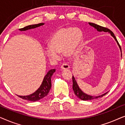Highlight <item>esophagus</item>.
<instances>
[{"mask_svg": "<svg viewBox=\"0 0 125 125\" xmlns=\"http://www.w3.org/2000/svg\"><path fill=\"white\" fill-rule=\"evenodd\" d=\"M61 70H65V69H69L70 66L68 64H63L61 66Z\"/></svg>", "mask_w": 125, "mask_h": 125, "instance_id": "34e87169", "label": "esophagus"}]
</instances>
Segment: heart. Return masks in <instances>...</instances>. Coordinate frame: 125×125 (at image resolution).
<instances>
[{"label": "heart", "mask_w": 125, "mask_h": 125, "mask_svg": "<svg viewBox=\"0 0 125 125\" xmlns=\"http://www.w3.org/2000/svg\"><path fill=\"white\" fill-rule=\"evenodd\" d=\"M83 39V32L78 28L62 27L56 31L51 37L49 46L45 48V53L53 60L60 59V53L66 57L74 56Z\"/></svg>", "instance_id": "obj_1"}]
</instances>
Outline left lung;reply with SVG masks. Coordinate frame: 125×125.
I'll use <instances>...</instances> for the list:
<instances>
[{
  "instance_id": "1",
  "label": "left lung",
  "mask_w": 125,
  "mask_h": 125,
  "mask_svg": "<svg viewBox=\"0 0 125 125\" xmlns=\"http://www.w3.org/2000/svg\"><path fill=\"white\" fill-rule=\"evenodd\" d=\"M89 23V24L90 25H91L92 27H93L95 29H96L97 31L108 32V33H110L111 36H112V37H113V38L115 39V40L116 41V42H117V43L118 45L119 48H120L121 52V46L119 45V44L118 43V42L117 39H116L115 36H114V34L113 33V32L112 31H110L108 28H105V27H104L100 26V25H97L95 23ZM72 80H73V87H72V88H73V91H74V94H76V96L78 97V98H79L80 99H81V100L87 101V100H94V99H96V98H100V97H103L104 95H105V94H106L107 93V92H106V93H104L102 95H98V96H92V95H88L86 93H83V92L81 90V89L79 88V86H78L76 80V79H75L74 77L73 76L72 77Z\"/></svg>"
}]
</instances>
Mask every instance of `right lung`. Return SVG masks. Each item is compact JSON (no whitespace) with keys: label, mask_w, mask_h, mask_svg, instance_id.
Returning a JSON list of instances; mask_svg holds the SVG:
<instances>
[{"label":"right lung","mask_w":125,"mask_h":125,"mask_svg":"<svg viewBox=\"0 0 125 125\" xmlns=\"http://www.w3.org/2000/svg\"><path fill=\"white\" fill-rule=\"evenodd\" d=\"M44 24V23H41L37 24L30 25L24 27L23 28H20L19 29V30L21 31H25L31 30V29H33L37 28V27H40ZM55 71L56 69H53L48 72L47 74L44 77L43 81H42L40 86L33 93L28 95H24V96L23 95V96L22 95H18V96L22 99H24V100L33 102L37 101L40 100L41 99L43 98L44 97L47 96L48 94L49 93V90L51 88V85H52V84H51V77H52L53 74L55 72Z\"/></svg>","instance_id":"1"}]
</instances>
